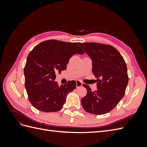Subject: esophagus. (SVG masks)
I'll list each match as a JSON object with an SVG mask.
<instances>
[{
    "label": "esophagus",
    "mask_w": 147,
    "mask_h": 147,
    "mask_svg": "<svg viewBox=\"0 0 147 147\" xmlns=\"http://www.w3.org/2000/svg\"><path fill=\"white\" fill-rule=\"evenodd\" d=\"M82 83L80 82H79V81H77L76 82V86H77V88H79V87H81L82 86Z\"/></svg>",
    "instance_id": "1"
}]
</instances>
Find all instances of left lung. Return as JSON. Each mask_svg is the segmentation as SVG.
I'll list each match as a JSON object with an SVG mask.
<instances>
[{
	"label": "left lung",
	"instance_id": "left-lung-1",
	"mask_svg": "<svg viewBox=\"0 0 147 147\" xmlns=\"http://www.w3.org/2000/svg\"><path fill=\"white\" fill-rule=\"evenodd\" d=\"M92 59L93 74L97 78V89L91 91L83 84L87 94L81 100L83 109L94 115L110 112L125 94L128 83L126 64L116 48L99 43H78Z\"/></svg>",
	"mask_w": 147,
	"mask_h": 147
}]
</instances>
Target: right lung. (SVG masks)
Segmentation results:
<instances>
[{"label": "right lung", "mask_w": 147, "mask_h": 147, "mask_svg": "<svg viewBox=\"0 0 147 147\" xmlns=\"http://www.w3.org/2000/svg\"><path fill=\"white\" fill-rule=\"evenodd\" d=\"M76 53H84L77 43L56 40L39 43L29 53L24 69V84L29 100L35 109L51 112L63 107L67 96L76 88V82L59 86L55 81V74L65 70Z\"/></svg>", "instance_id": "1"}]
</instances>
